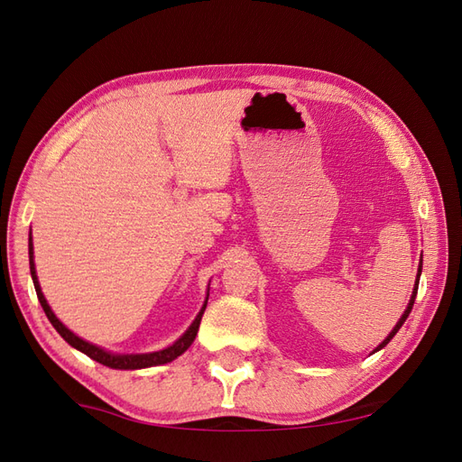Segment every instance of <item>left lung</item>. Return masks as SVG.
<instances>
[{
    "instance_id": "left-lung-1",
    "label": "left lung",
    "mask_w": 462,
    "mask_h": 462,
    "mask_svg": "<svg viewBox=\"0 0 462 462\" xmlns=\"http://www.w3.org/2000/svg\"><path fill=\"white\" fill-rule=\"evenodd\" d=\"M420 272H422V260H420V265H418V279H416V287H414V291H412V299H411V302H409V306H407V310H404V314L401 316V319L397 321V326L393 328V331H391L389 335H387V337H385V341L380 345V346H377L375 348V351H380V348H383L391 339H393L395 337V333L401 329V326L404 324V319H407L409 318V314H411V310H412V304H414V299H416V292H418V282H420Z\"/></svg>"
}]
</instances>
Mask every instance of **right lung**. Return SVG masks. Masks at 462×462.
I'll return each mask as SVG.
<instances>
[{
    "label": "right lung",
    "mask_w": 462,
    "mask_h": 462,
    "mask_svg": "<svg viewBox=\"0 0 462 462\" xmlns=\"http://www.w3.org/2000/svg\"><path fill=\"white\" fill-rule=\"evenodd\" d=\"M34 253H32V236L29 241V258H31V275H32V282H34V289H36V295H38V300L42 304V309H44L48 319L51 321V326L58 329V333L61 335V337L71 345L75 348H79L80 353H85L87 356H90L92 360L100 362V365L104 366H109V368H119V370H136V368H148V366H158V365H167V362L175 360L177 356L183 355L187 348L192 345L194 337H197L199 333V328H200V319H202V314L206 310V304L202 306L200 314L197 316V319L192 321V326L187 329V333L180 337L179 341H175L171 346L163 348V351H158V353H150V355H111L107 351H104V348L96 346V345H90L87 341H82L80 337H77V335L73 331H69L61 321L55 318V314L51 312V309L48 306L44 295H42V289L38 285V277H36V270H34V260H32Z\"/></svg>",
    "instance_id": "obj_1"
}]
</instances>
